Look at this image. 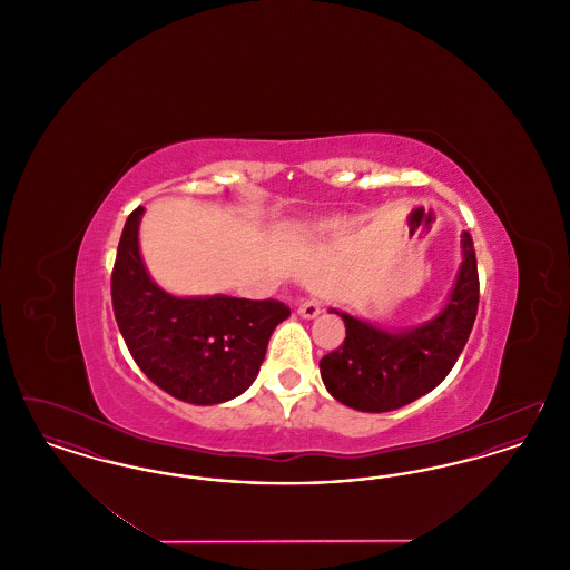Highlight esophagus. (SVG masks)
<instances>
[{"label":"esophagus","mask_w":570,"mask_h":570,"mask_svg":"<svg viewBox=\"0 0 570 570\" xmlns=\"http://www.w3.org/2000/svg\"><path fill=\"white\" fill-rule=\"evenodd\" d=\"M297 312L298 316H303V318H316L321 314V303L316 298H307L298 305Z\"/></svg>","instance_id":"obj_1"}]
</instances>
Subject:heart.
I'll use <instances>...</instances> for the list:
<instances>
[{"label":"heart","instance_id":"heart-1","mask_svg":"<svg viewBox=\"0 0 570 570\" xmlns=\"http://www.w3.org/2000/svg\"><path fill=\"white\" fill-rule=\"evenodd\" d=\"M337 224L340 222L335 217H323V219H316V222H309V224L301 226V235L307 242H321L337 228Z\"/></svg>","mask_w":570,"mask_h":570}]
</instances>
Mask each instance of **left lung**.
I'll list each match as a JSON object with an SVG mask.
<instances>
[{"label": "left lung", "instance_id": "8db88e82", "mask_svg": "<svg viewBox=\"0 0 570 570\" xmlns=\"http://www.w3.org/2000/svg\"><path fill=\"white\" fill-rule=\"evenodd\" d=\"M461 267L444 307L432 321L386 331L346 312L344 344L321 358L326 391L344 406L389 412L434 391L449 376L479 309V272L470 233L461 235Z\"/></svg>", "mask_w": 570, "mask_h": 570}]
</instances>
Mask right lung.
Here are the masks:
<instances>
[{"label": "right lung", "instance_id": "1", "mask_svg": "<svg viewBox=\"0 0 570 570\" xmlns=\"http://www.w3.org/2000/svg\"><path fill=\"white\" fill-rule=\"evenodd\" d=\"M126 219L110 279L112 312L136 365L168 395L194 406L224 404L258 376L275 326L291 309L275 298L175 297L147 272L138 226Z\"/></svg>", "mask_w": 570, "mask_h": 570}]
</instances>
